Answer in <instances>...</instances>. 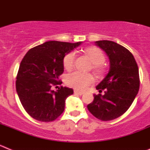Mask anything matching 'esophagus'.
Instances as JSON below:
<instances>
[{"mask_svg": "<svg viewBox=\"0 0 150 150\" xmlns=\"http://www.w3.org/2000/svg\"><path fill=\"white\" fill-rule=\"evenodd\" d=\"M74 93L76 94V95H82L84 94L83 91H78L77 89H74Z\"/></svg>", "mask_w": 150, "mask_h": 150, "instance_id": "1", "label": "esophagus"}]
</instances>
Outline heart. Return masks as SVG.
<instances>
[{"label": "heart", "instance_id": "obj_1", "mask_svg": "<svg viewBox=\"0 0 150 150\" xmlns=\"http://www.w3.org/2000/svg\"><path fill=\"white\" fill-rule=\"evenodd\" d=\"M91 62V69L97 76H101L105 72L104 62L105 55L100 49L97 46H88L83 50ZM76 54L74 52H69L63 58V66L67 71H71L74 67ZM67 86L75 89L83 91L94 83V77L91 74H83L80 72H73L67 74L65 78Z\"/></svg>", "mask_w": 150, "mask_h": 150}]
</instances>
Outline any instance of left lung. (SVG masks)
<instances>
[{
  "mask_svg": "<svg viewBox=\"0 0 150 150\" xmlns=\"http://www.w3.org/2000/svg\"><path fill=\"white\" fill-rule=\"evenodd\" d=\"M96 44L109 56L110 67L96 86L104 94L94 95V100L87 108L97 119L110 121L124 114L138 93V66L132 52L124 46L110 40L96 41Z\"/></svg>",
  "mask_w": 150,
  "mask_h": 150,
  "instance_id": "obj_1",
  "label": "left lung"
}]
</instances>
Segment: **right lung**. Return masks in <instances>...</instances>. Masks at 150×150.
Listing matches in <instances>:
<instances>
[{
	"instance_id": "1",
	"label": "right lung",
	"mask_w": 150,
	"mask_h": 150,
	"mask_svg": "<svg viewBox=\"0 0 150 150\" xmlns=\"http://www.w3.org/2000/svg\"><path fill=\"white\" fill-rule=\"evenodd\" d=\"M81 44L48 41L30 49L20 63L16 88L21 104L28 114L40 122L55 120L64 110L65 100L74 90L60 86L64 72L63 58Z\"/></svg>"
}]
</instances>
